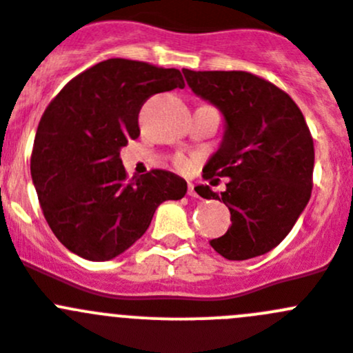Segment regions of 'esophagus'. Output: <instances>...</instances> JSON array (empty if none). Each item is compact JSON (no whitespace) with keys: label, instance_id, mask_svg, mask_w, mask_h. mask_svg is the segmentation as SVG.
<instances>
[{"label":"esophagus","instance_id":"esophagus-1","mask_svg":"<svg viewBox=\"0 0 353 353\" xmlns=\"http://www.w3.org/2000/svg\"><path fill=\"white\" fill-rule=\"evenodd\" d=\"M188 195H190V196H199V193H196V188H195V184H193V183L188 184Z\"/></svg>","mask_w":353,"mask_h":353}]
</instances>
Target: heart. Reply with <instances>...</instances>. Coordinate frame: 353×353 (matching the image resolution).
Listing matches in <instances>:
<instances>
[{
    "label": "heart",
    "instance_id": "obj_1",
    "mask_svg": "<svg viewBox=\"0 0 353 353\" xmlns=\"http://www.w3.org/2000/svg\"><path fill=\"white\" fill-rule=\"evenodd\" d=\"M188 163H190V161H188L186 158H179V160H177V165L179 167H188Z\"/></svg>",
    "mask_w": 353,
    "mask_h": 353
}]
</instances>
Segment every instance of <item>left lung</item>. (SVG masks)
Returning <instances> with one entry per match:
<instances>
[{
  "label": "left lung",
  "instance_id": "left-lung-1",
  "mask_svg": "<svg viewBox=\"0 0 353 353\" xmlns=\"http://www.w3.org/2000/svg\"><path fill=\"white\" fill-rule=\"evenodd\" d=\"M193 94L221 111L225 134L203 167V177H226L217 195L196 186L203 199L225 202L232 226L210 240L232 261L266 254L288 236L312 195L314 141L296 102L270 81L245 71L183 69Z\"/></svg>",
  "mask_w": 353,
  "mask_h": 353
}]
</instances>
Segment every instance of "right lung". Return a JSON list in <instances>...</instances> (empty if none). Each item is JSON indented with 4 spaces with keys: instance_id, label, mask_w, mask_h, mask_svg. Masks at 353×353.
Returning <instances> with one entry per match:
<instances>
[{
    "instance_id": "right-lung-1",
    "label": "right lung",
    "mask_w": 353,
    "mask_h": 353,
    "mask_svg": "<svg viewBox=\"0 0 353 353\" xmlns=\"http://www.w3.org/2000/svg\"><path fill=\"white\" fill-rule=\"evenodd\" d=\"M184 88L179 69L108 59L72 78L36 130L31 177L59 242L88 261H110L137 242L157 207L186 195L169 170L127 181L120 151L139 137L148 97Z\"/></svg>"
}]
</instances>
